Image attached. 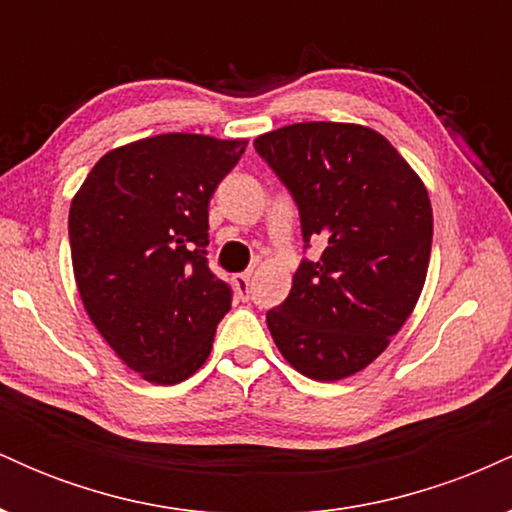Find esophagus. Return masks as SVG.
<instances>
[{"mask_svg": "<svg viewBox=\"0 0 512 512\" xmlns=\"http://www.w3.org/2000/svg\"><path fill=\"white\" fill-rule=\"evenodd\" d=\"M250 272H243V274H236L233 276V284H236V289H238V293L240 296H245L248 298V293H250Z\"/></svg>", "mask_w": 512, "mask_h": 512, "instance_id": "1", "label": "esophagus"}]
</instances>
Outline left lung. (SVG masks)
Returning <instances> with one entry per match:
<instances>
[{
    "mask_svg": "<svg viewBox=\"0 0 512 512\" xmlns=\"http://www.w3.org/2000/svg\"><path fill=\"white\" fill-rule=\"evenodd\" d=\"M255 149L296 199L305 248H325L301 262L267 327L305 378L344 380L383 354L424 291L428 190L383 134L354 122H296Z\"/></svg>",
    "mask_w": 512,
    "mask_h": 512,
    "instance_id": "left-lung-1",
    "label": "left lung"
}]
</instances>
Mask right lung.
<instances>
[{"label":"right lung","mask_w":512,"mask_h":512,"mask_svg":"<svg viewBox=\"0 0 512 512\" xmlns=\"http://www.w3.org/2000/svg\"><path fill=\"white\" fill-rule=\"evenodd\" d=\"M248 139L170 132L108 151L69 207L76 289L117 358L156 385L204 366L231 289L207 264L209 199Z\"/></svg>","instance_id":"add662e5"}]
</instances>
